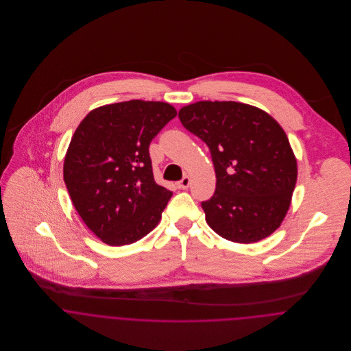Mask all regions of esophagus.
I'll return each mask as SVG.
<instances>
[{
  "mask_svg": "<svg viewBox=\"0 0 351 351\" xmlns=\"http://www.w3.org/2000/svg\"><path fill=\"white\" fill-rule=\"evenodd\" d=\"M177 185H178V188H180V189H188V188H189V185H191V178H189L188 176H185V177H184V178H182Z\"/></svg>",
  "mask_w": 351,
  "mask_h": 351,
  "instance_id": "1",
  "label": "esophagus"
}]
</instances>
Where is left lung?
I'll return each instance as SVG.
<instances>
[{
	"instance_id": "1",
	"label": "left lung",
	"mask_w": 351,
	"mask_h": 351,
	"mask_svg": "<svg viewBox=\"0 0 351 351\" xmlns=\"http://www.w3.org/2000/svg\"><path fill=\"white\" fill-rule=\"evenodd\" d=\"M209 147L216 191L201 206L208 226L235 243H255L282 223L296 186L298 162L281 125L235 101H199L178 112Z\"/></svg>"
}]
</instances>
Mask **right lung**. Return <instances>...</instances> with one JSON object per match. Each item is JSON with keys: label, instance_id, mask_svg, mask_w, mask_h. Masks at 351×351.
I'll return each instance as SVG.
<instances>
[{"label": "right lung", "instance_id": "add662e5", "mask_svg": "<svg viewBox=\"0 0 351 351\" xmlns=\"http://www.w3.org/2000/svg\"><path fill=\"white\" fill-rule=\"evenodd\" d=\"M177 116L167 102L102 105L75 130L63 180L78 215L109 246L131 245L151 232L173 192L154 181L151 141Z\"/></svg>", "mask_w": 351, "mask_h": 351}]
</instances>
